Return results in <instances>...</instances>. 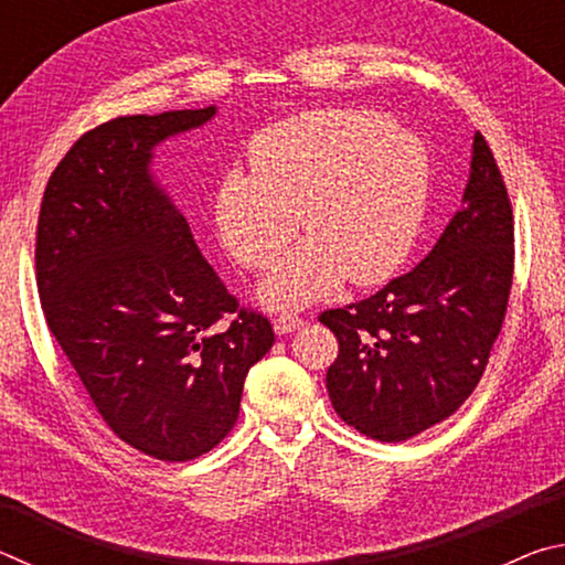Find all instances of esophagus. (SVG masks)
<instances>
[{
    "label": "esophagus",
    "mask_w": 565,
    "mask_h": 565,
    "mask_svg": "<svg viewBox=\"0 0 565 565\" xmlns=\"http://www.w3.org/2000/svg\"><path fill=\"white\" fill-rule=\"evenodd\" d=\"M303 327V319L296 317V313H279V317L274 319V331L284 337V333H294Z\"/></svg>",
    "instance_id": "1"
}]
</instances>
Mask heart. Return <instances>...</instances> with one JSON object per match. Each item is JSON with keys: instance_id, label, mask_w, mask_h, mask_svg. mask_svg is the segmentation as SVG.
Segmentation results:
<instances>
[{"instance_id": "1", "label": "heart", "mask_w": 565, "mask_h": 565, "mask_svg": "<svg viewBox=\"0 0 565 565\" xmlns=\"http://www.w3.org/2000/svg\"><path fill=\"white\" fill-rule=\"evenodd\" d=\"M248 167L228 171L214 202L216 232L244 269H266L262 299L284 309L386 281L414 246L428 199V154L376 111L319 109L262 129Z\"/></svg>"}]
</instances>
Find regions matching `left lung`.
<instances>
[{
	"mask_svg": "<svg viewBox=\"0 0 565 565\" xmlns=\"http://www.w3.org/2000/svg\"><path fill=\"white\" fill-rule=\"evenodd\" d=\"M513 284V209L489 141L473 137L463 206L416 269L323 311L339 341L327 371L337 414L376 441L454 416L489 363Z\"/></svg>",
	"mask_w": 565,
	"mask_h": 565,
	"instance_id": "1",
	"label": "left lung"
}]
</instances>
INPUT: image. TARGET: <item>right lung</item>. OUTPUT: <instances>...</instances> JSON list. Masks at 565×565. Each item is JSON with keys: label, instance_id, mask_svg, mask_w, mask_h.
<instances>
[{"label": "right lung", "instance_id": "obj_1", "mask_svg": "<svg viewBox=\"0 0 565 565\" xmlns=\"http://www.w3.org/2000/svg\"><path fill=\"white\" fill-rule=\"evenodd\" d=\"M214 114H137L82 134L36 222L46 327L111 431L169 463L222 444L248 369L274 343L271 321L226 291L149 174L159 141Z\"/></svg>", "mask_w": 565, "mask_h": 565}]
</instances>
